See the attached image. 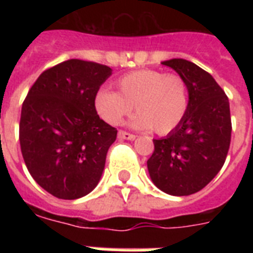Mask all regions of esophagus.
<instances>
[{"instance_id":"esophagus-1","label":"esophagus","mask_w":253,"mask_h":253,"mask_svg":"<svg viewBox=\"0 0 253 253\" xmlns=\"http://www.w3.org/2000/svg\"><path fill=\"white\" fill-rule=\"evenodd\" d=\"M118 138L119 139H126V140H134L136 136L134 134H130V132H126V131H118Z\"/></svg>"}]
</instances>
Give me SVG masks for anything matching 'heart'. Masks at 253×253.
I'll return each mask as SVG.
<instances>
[{
	"label": "heart",
	"mask_w": 253,
	"mask_h": 253,
	"mask_svg": "<svg viewBox=\"0 0 253 253\" xmlns=\"http://www.w3.org/2000/svg\"><path fill=\"white\" fill-rule=\"evenodd\" d=\"M118 91L99 89L94 98L95 110L110 125H118L132 110L134 128H152L166 135L184 119L189 106L188 86L184 79L174 73L166 75L156 69H139L117 81Z\"/></svg>",
	"instance_id": "b5f03b06"
}]
</instances>
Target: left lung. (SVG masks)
<instances>
[{
    "label": "left lung",
    "mask_w": 253,
    "mask_h": 253,
    "mask_svg": "<svg viewBox=\"0 0 253 253\" xmlns=\"http://www.w3.org/2000/svg\"><path fill=\"white\" fill-rule=\"evenodd\" d=\"M186 83L189 106L166 138L154 139L147 162L152 182L170 196L200 192L223 167L231 142L230 102L210 73L185 59L163 61Z\"/></svg>",
    "instance_id": "1"
}]
</instances>
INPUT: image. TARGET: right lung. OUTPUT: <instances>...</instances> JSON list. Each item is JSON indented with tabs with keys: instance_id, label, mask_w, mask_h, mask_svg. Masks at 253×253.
Segmentation results:
<instances>
[{
	"instance_id": "1",
	"label": "right lung",
	"mask_w": 253,
	"mask_h": 253,
	"mask_svg": "<svg viewBox=\"0 0 253 253\" xmlns=\"http://www.w3.org/2000/svg\"><path fill=\"white\" fill-rule=\"evenodd\" d=\"M111 68L63 61L38 77L23 101L19 143L33 178L49 194L76 200L97 186L117 128L99 118L94 98Z\"/></svg>"
}]
</instances>
